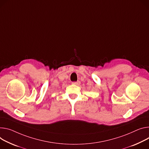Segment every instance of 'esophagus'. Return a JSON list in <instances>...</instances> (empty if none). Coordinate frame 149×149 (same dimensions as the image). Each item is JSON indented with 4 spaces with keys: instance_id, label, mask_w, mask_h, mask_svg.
Returning <instances> with one entry per match:
<instances>
[{
    "instance_id": "34e87169",
    "label": "esophagus",
    "mask_w": 149,
    "mask_h": 149,
    "mask_svg": "<svg viewBox=\"0 0 149 149\" xmlns=\"http://www.w3.org/2000/svg\"><path fill=\"white\" fill-rule=\"evenodd\" d=\"M72 84L73 85L78 86V85L80 84V82L79 81H77V82H72Z\"/></svg>"
}]
</instances>
